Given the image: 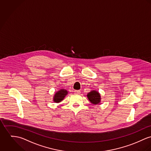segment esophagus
<instances>
[{
  "instance_id": "esophagus-1",
  "label": "esophagus",
  "mask_w": 151,
  "mask_h": 151,
  "mask_svg": "<svg viewBox=\"0 0 151 151\" xmlns=\"http://www.w3.org/2000/svg\"><path fill=\"white\" fill-rule=\"evenodd\" d=\"M75 93L76 94H79L81 93V91L80 90H75L74 91Z\"/></svg>"
}]
</instances>
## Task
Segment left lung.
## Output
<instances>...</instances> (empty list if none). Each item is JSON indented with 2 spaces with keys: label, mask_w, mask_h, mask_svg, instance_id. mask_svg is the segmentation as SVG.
I'll list each match as a JSON object with an SVG mask.
<instances>
[{
  "label": "left lung",
  "mask_w": 151,
  "mask_h": 151,
  "mask_svg": "<svg viewBox=\"0 0 151 151\" xmlns=\"http://www.w3.org/2000/svg\"><path fill=\"white\" fill-rule=\"evenodd\" d=\"M88 100L94 105H97L101 102V95L100 93L96 90H92L87 94Z\"/></svg>",
  "instance_id": "8db88e82"
}]
</instances>
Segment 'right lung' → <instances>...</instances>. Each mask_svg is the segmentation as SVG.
Returning <instances> with one entry per match:
<instances>
[{
	"instance_id": "obj_1",
	"label": "right lung",
	"mask_w": 151,
	"mask_h": 151,
	"mask_svg": "<svg viewBox=\"0 0 151 151\" xmlns=\"http://www.w3.org/2000/svg\"><path fill=\"white\" fill-rule=\"evenodd\" d=\"M68 93V91L67 90L64 88L60 89V90L57 91L54 94L52 101L55 103H59L64 100V99L67 95Z\"/></svg>"
}]
</instances>
